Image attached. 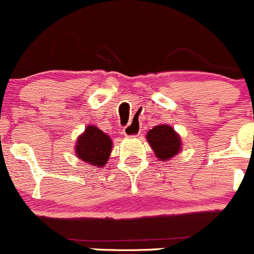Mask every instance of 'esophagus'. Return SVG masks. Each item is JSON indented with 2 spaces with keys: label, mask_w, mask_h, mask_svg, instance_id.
<instances>
[{
  "label": "esophagus",
  "mask_w": 254,
  "mask_h": 254,
  "mask_svg": "<svg viewBox=\"0 0 254 254\" xmlns=\"http://www.w3.org/2000/svg\"><path fill=\"white\" fill-rule=\"evenodd\" d=\"M139 133H140L139 125L134 121L130 122V124L128 125L127 127H125L124 129V134L126 135V137H137V135H139Z\"/></svg>",
  "instance_id": "1"
}]
</instances>
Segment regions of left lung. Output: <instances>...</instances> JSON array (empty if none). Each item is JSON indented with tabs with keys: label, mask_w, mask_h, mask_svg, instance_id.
I'll return each mask as SVG.
<instances>
[{
	"label": "left lung",
	"mask_w": 254,
	"mask_h": 254,
	"mask_svg": "<svg viewBox=\"0 0 254 254\" xmlns=\"http://www.w3.org/2000/svg\"><path fill=\"white\" fill-rule=\"evenodd\" d=\"M146 140L161 161H168L182 149V139L178 133L168 125H159L150 129Z\"/></svg>",
	"instance_id": "obj_1"
}]
</instances>
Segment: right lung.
Instances as JSON below:
<instances>
[{
    "label": "right lung",
    "instance_id": "1",
    "mask_svg": "<svg viewBox=\"0 0 254 254\" xmlns=\"http://www.w3.org/2000/svg\"><path fill=\"white\" fill-rule=\"evenodd\" d=\"M111 148V138L93 125L86 127L84 132L76 140L75 145L78 159L98 167H103L108 162Z\"/></svg>",
    "mask_w": 254,
    "mask_h": 254
}]
</instances>
